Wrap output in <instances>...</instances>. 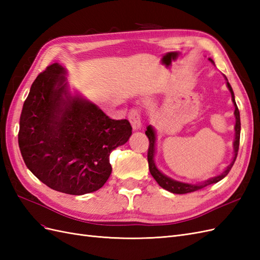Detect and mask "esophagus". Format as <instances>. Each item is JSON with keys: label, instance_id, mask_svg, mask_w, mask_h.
<instances>
[{"label": "esophagus", "instance_id": "esophagus-1", "mask_svg": "<svg viewBox=\"0 0 260 260\" xmlns=\"http://www.w3.org/2000/svg\"><path fill=\"white\" fill-rule=\"evenodd\" d=\"M128 118L131 122L133 130H139L141 128V125H142V123H141V115L137 108L131 109L128 114Z\"/></svg>", "mask_w": 260, "mask_h": 260}]
</instances>
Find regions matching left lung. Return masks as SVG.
I'll return each mask as SVG.
<instances>
[{
    "mask_svg": "<svg viewBox=\"0 0 260 260\" xmlns=\"http://www.w3.org/2000/svg\"><path fill=\"white\" fill-rule=\"evenodd\" d=\"M212 64H214V60L211 58H208ZM225 80H226V86L229 91L231 92V96H232V102L234 104L235 107V111H234V116H235V139H234V142H233V149H234V156H233V160L231 161V164L229 165L225 168V170L222 172V174H220L219 176H216L214 178H210L206 181H204V182L200 183V184H188V183H183V182H179V181L176 180H172L171 178L165 176L161 171L158 170V168L156 167L155 161H154V155H155V141H156V133L155 130L153 129L152 125H148L146 128L145 131V135L148 138L149 141V146H148V151H147V161H148V168H149V172H151V175L153 176V178L156 180V182L158 183L162 188L165 190H167L171 193H175V194H185V193H191L194 191H198L201 190V188L205 187L209 184L212 183H217L218 181L222 180L228 174H229V171L231 170L233 164L237 159V156H238V152H239V145H240V133H241V120H240V112H239V108L237 106V103H235V100H234V93L233 90L231 88V85L228 81L226 77H225Z\"/></svg>",
    "mask_w": 260,
    "mask_h": 260,
    "instance_id": "obj_1",
    "label": "left lung"
}]
</instances>
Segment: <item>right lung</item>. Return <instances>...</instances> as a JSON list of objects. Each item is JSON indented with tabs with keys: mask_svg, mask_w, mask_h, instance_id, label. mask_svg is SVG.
Here are the masks:
<instances>
[{
	"mask_svg": "<svg viewBox=\"0 0 260 260\" xmlns=\"http://www.w3.org/2000/svg\"><path fill=\"white\" fill-rule=\"evenodd\" d=\"M58 62L39 75L23 103L18 144L28 169L55 191H98L112 174L109 155L129 140L127 119L115 120L68 91Z\"/></svg>",
	"mask_w": 260,
	"mask_h": 260,
	"instance_id": "right-lung-1",
	"label": "right lung"
}]
</instances>
